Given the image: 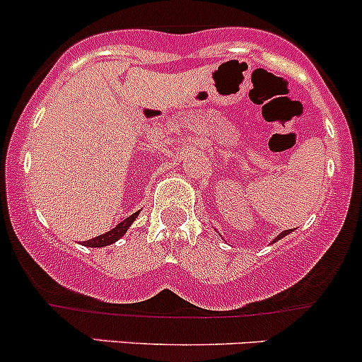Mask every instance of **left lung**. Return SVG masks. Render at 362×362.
Returning a JSON list of instances; mask_svg holds the SVG:
<instances>
[{
  "label": "left lung",
  "mask_w": 362,
  "mask_h": 362,
  "mask_svg": "<svg viewBox=\"0 0 362 362\" xmlns=\"http://www.w3.org/2000/svg\"><path fill=\"white\" fill-rule=\"evenodd\" d=\"M289 233H291V229H287V231L280 233V235H279V236H276V238H275V240H273V242H279V240H280V238H284V236H287V235H289Z\"/></svg>",
  "instance_id": "obj_1"
}]
</instances>
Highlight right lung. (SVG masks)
Listing matches in <instances>:
<instances>
[{"label": "right lung", "mask_w": 362, "mask_h": 362, "mask_svg": "<svg viewBox=\"0 0 362 362\" xmlns=\"http://www.w3.org/2000/svg\"><path fill=\"white\" fill-rule=\"evenodd\" d=\"M138 217V211L136 214L129 215L127 218H124L122 222H119V224L115 226V228L110 229L108 233H105V235H100L96 236V238L93 240H87V242H83V245L86 247H107V245H112V243H115L117 240L122 238L124 235H126V231L129 229V226L133 224L134 218Z\"/></svg>", "instance_id": "add662e5"}]
</instances>
